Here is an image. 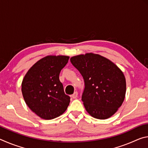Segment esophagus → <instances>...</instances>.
Segmentation results:
<instances>
[{"mask_svg": "<svg viewBox=\"0 0 148 148\" xmlns=\"http://www.w3.org/2000/svg\"><path fill=\"white\" fill-rule=\"evenodd\" d=\"M72 99H76L77 97V92L75 91L74 92V94L72 95Z\"/></svg>", "mask_w": 148, "mask_h": 148, "instance_id": "obj_1", "label": "esophagus"}]
</instances>
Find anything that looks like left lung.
Returning a JSON list of instances; mask_svg holds the SVG:
<instances>
[{
  "label": "left lung",
  "mask_w": 148,
  "mask_h": 148,
  "mask_svg": "<svg viewBox=\"0 0 148 148\" xmlns=\"http://www.w3.org/2000/svg\"><path fill=\"white\" fill-rule=\"evenodd\" d=\"M71 63L83 76L82 101L86 111L96 119H106L121 106L126 93V80L113 62L92 53L72 57Z\"/></svg>",
  "instance_id": "obj_1"
}]
</instances>
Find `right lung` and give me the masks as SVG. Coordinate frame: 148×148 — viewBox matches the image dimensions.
Masks as SVG:
<instances>
[{
  "label": "right lung",
  "instance_id": "1",
  "mask_svg": "<svg viewBox=\"0 0 148 148\" xmlns=\"http://www.w3.org/2000/svg\"><path fill=\"white\" fill-rule=\"evenodd\" d=\"M69 57L48 56L40 59L25 76L21 91L25 103L44 119L61 116L68 108L70 97L64 93L59 74Z\"/></svg>",
  "mask_w": 148,
  "mask_h": 148
}]
</instances>
